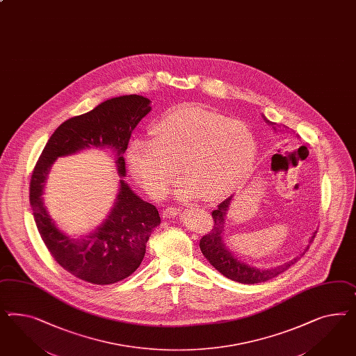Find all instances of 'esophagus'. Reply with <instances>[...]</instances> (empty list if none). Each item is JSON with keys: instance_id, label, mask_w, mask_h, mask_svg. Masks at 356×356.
<instances>
[{"instance_id": "34e87169", "label": "esophagus", "mask_w": 356, "mask_h": 356, "mask_svg": "<svg viewBox=\"0 0 356 356\" xmlns=\"http://www.w3.org/2000/svg\"><path fill=\"white\" fill-rule=\"evenodd\" d=\"M179 209L175 207H166L163 211V218H170V217H177L179 214Z\"/></svg>"}]
</instances>
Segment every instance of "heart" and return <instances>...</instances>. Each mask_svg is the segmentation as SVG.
<instances>
[{
  "label": "heart",
  "instance_id": "obj_1",
  "mask_svg": "<svg viewBox=\"0 0 356 356\" xmlns=\"http://www.w3.org/2000/svg\"><path fill=\"white\" fill-rule=\"evenodd\" d=\"M152 140L135 139L127 163L143 187L163 196L177 182L179 168L187 184L183 196L222 199L251 172L257 145L245 123L195 104L166 113L151 130Z\"/></svg>",
  "mask_w": 356,
  "mask_h": 356
}]
</instances>
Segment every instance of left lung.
I'll return each mask as SVG.
<instances>
[{"label": "left lung", "instance_id": "8db88e82", "mask_svg": "<svg viewBox=\"0 0 356 356\" xmlns=\"http://www.w3.org/2000/svg\"><path fill=\"white\" fill-rule=\"evenodd\" d=\"M265 122L268 123V126L272 127L273 131L281 132L287 130L289 127L284 124H278V123L270 122L268 120H265ZM232 197H227L222 203L217 207V209L212 212V218H213V226L212 230L207 235H204L200 239V250L204 257L213 265L214 268L225 277H227L229 280L235 281V282H241V284H260V282H266L272 278H275L278 275L284 273V270H287L291 265H294L303 254L308 251L309 244L314 242L315 239V233L312 234V236L309 238L308 245L303 250V252L296 256L293 260H290L289 263H284L282 265H278L270 269H259L256 266L244 264L243 261L238 260L233 252L226 247L224 243V232H225V217L229 211V205L232 202Z\"/></svg>", "mask_w": 356, "mask_h": 356}]
</instances>
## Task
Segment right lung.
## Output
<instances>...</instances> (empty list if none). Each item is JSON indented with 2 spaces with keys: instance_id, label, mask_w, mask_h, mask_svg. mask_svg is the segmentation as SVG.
Returning a JSON list of instances; mask_svg holds the SVG:
<instances>
[{
  "instance_id": "add662e5",
  "label": "right lung",
  "mask_w": 356,
  "mask_h": 356,
  "mask_svg": "<svg viewBox=\"0 0 356 356\" xmlns=\"http://www.w3.org/2000/svg\"><path fill=\"white\" fill-rule=\"evenodd\" d=\"M151 109L147 97L126 95L65 121L53 132L31 175L30 204L41 239L65 270L86 282L112 284L131 275L142 263L149 235L161 222L159 211L120 179V193L106 220L88 235L72 238L56 226L44 205L47 177L58 157L105 147L117 152L118 175L124 177L122 154L132 130Z\"/></svg>"
}]
</instances>
